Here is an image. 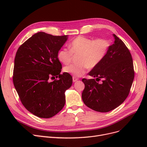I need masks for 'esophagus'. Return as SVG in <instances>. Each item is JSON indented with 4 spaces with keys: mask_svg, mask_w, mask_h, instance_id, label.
Listing matches in <instances>:
<instances>
[{
    "mask_svg": "<svg viewBox=\"0 0 147 147\" xmlns=\"http://www.w3.org/2000/svg\"><path fill=\"white\" fill-rule=\"evenodd\" d=\"M78 80H79V79L77 78L76 77H74V76L73 77V82H76V81H78Z\"/></svg>",
    "mask_w": 147,
    "mask_h": 147,
    "instance_id": "esophagus-1",
    "label": "esophagus"
}]
</instances>
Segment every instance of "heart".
Segmentation results:
<instances>
[{"label": "heart", "mask_w": 147, "mask_h": 147, "mask_svg": "<svg viewBox=\"0 0 147 147\" xmlns=\"http://www.w3.org/2000/svg\"><path fill=\"white\" fill-rule=\"evenodd\" d=\"M110 47V42L105 38L93 39L84 36H78L68 44L69 50L59 49L57 53L58 60L64 64H68L73 55H77V64H73L64 68V71L75 77H79L86 72L88 69L94 68L104 60Z\"/></svg>", "instance_id": "b5f03b06"}]
</instances>
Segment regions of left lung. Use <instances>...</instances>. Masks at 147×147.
<instances>
[{"mask_svg":"<svg viewBox=\"0 0 147 147\" xmlns=\"http://www.w3.org/2000/svg\"><path fill=\"white\" fill-rule=\"evenodd\" d=\"M114 43L98 66L90 71L92 79H83V101L96 111L106 113L119 107L128 96L134 79L132 55L126 45L114 34ZM102 80L101 83L98 82Z\"/></svg>","mask_w":147,"mask_h":147,"instance_id":"left-lung-1","label":"left lung"}]
</instances>
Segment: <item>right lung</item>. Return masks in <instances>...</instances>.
<instances>
[{
    "mask_svg": "<svg viewBox=\"0 0 147 147\" xmlns=\"http://www.w3.org/2000/svg\"><path fill=\"white\" fill-rule=\"evenodd\" d=\"M67 39L65 35L38 32L22 43L16 53L13 85L22 105L38 117L51 118L65 105V92L73 80L69 74H61L57 53ZM53 78L56 79L51 82Z\"/></svg>",
    "mask_w": 147,
    "mask_h": 147,
    "instance_id": "add662e5",
    "label": "right lung"
}]
</instances>
